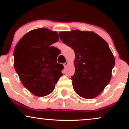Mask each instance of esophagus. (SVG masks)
Returning a JSON list of instances; mask_svg holds the SVG:
<instances>
[{
  "mask_svg": "<svg viewBox=\"0 0 129 129\" xmlns=\"http://www.w3.org/2000/svg\"><path fill=\"white\" fill-rule=\"evenodd\" d=\"M68 64H69V63L68 62V61H66V62H65L64 64H63V66H64V68H66V66H68Z\"/></svg>",
  "mask_w": 129,
  "mask_h": 129,
  "instance_id": "1",
  "label": "esophagus"
}]
</instances>
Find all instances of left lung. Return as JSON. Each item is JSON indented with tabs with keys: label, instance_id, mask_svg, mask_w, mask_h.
Masks as SVG:
<instances>
[{
	"label": "left lung",
	"instance_id": "8db88e82",
	"mask_svg": "<svg viewBox=\"0 0 129 129\" xmlns=\"http://www.w3.org/2000/svg\"><path fill=\"white\" fill-rule=\"evenodd\" d=\"M59 35L75 53V72L71 77L75 92L84 99L96 98L109 84L115 64L109 45L91 31L77 30Z\"/></svg>",
	"mask_w": 129,
	"mask_h": 129
}]
</instances>
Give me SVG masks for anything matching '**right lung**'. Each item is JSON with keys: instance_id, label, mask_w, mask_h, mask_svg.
<instances>
[{"instance_id": "right-lung-1", "label": "right lung", "mask_w": 129, "mask_h": 129, "mask_svg": "<svg viewBox=\"0 0 129 129\" xmlns=\"http://www.w3.org/2000/svg\"><path fill=\"white\" fill-rule=\"evenodd\" d=\"M59 34L46 28L30 31L14 50V67L23 85L35 96H47L53 91L62 76L63 64L57 63L49 48Z\"/></svg>"}]
</instances>
